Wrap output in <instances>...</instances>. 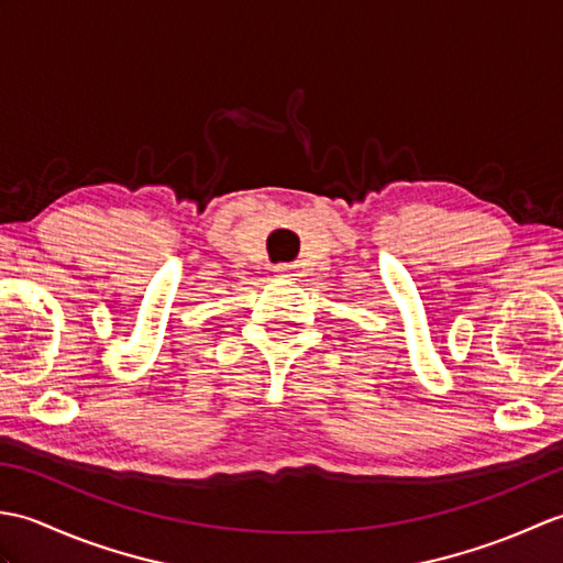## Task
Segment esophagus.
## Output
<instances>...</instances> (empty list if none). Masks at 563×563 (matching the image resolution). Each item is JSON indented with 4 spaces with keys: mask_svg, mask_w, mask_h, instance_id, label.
I'll return each mask as SVG.
<instances>
[{
    "mask_svg": "<svg viewBox=\"0 0 563 563\" xmlns=\"http://www.w3.org/2000/svg\"><path fill=\"white\" fill-rule=\"evenodd\" d=\"M273 273H275V278H290V275H295L292 266H285V263H280V266H275Z\"/></svg>",
    "mask_w": 563,
    "mask_h": 563,
    "instance_id": "obj_1",
    "label": "esophagus"
}]
</instances>
